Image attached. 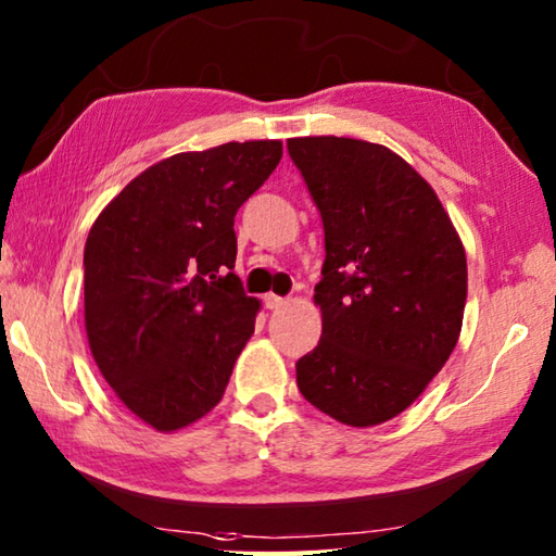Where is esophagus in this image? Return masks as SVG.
<instances>
[{
	"label": "esophagus",
	"mask_w": 556,
	"mask_h": 556,
	"mask_svg": "<svg viewBox=\"0 0 556 556\" xmlns=\"http://www.w3.org/2000/svg\"><path fill=\"white\" fill-rule=\"evenodd\" d=\"M265 306L267 308H281V306H287V299H281V296H277V294H265Z\"/></svg>",
	"instance_id": "1"
}]
</instances>
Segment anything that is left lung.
I'll list each match as a JSON object with an SVG mask.
<instances>
[{
	"label": "left lung",
	"instance_id": "obj_1",
	"mask_svg": "<svg viewBox=\"0 0 556 556\" xmlns=\"http://www.w3.org/2000/svg\"><path fill=\"white\" fill-rule=\"evenodd\" d=\"M287 148L326 230L313 294L323 332L296 362L299 391L345 426H379L457 345L467 255L435 189L387 146L308 136Z\"/></svg>",
	"mask_w": 556,
	"mask_h": 556
}]
</instances>
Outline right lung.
<instances>
[{
	"mask_svg": "<svg viewBox=\"0 0 556 556\" xmlns=\"http://www.w3.org/2000/svg\"><path fill=\"white\" fill-rule=\"evenodd\" d=\"M281 140L160 160L97 216L85 245V328L121 403L150 428H187L224 399L260 301L236 267V214Z\"/></svg>",
	"mask_w": 556,
	"mask_h": 556,
	"instance_id": "obj_1",
	"label": "right lung"
}]
</instances>
